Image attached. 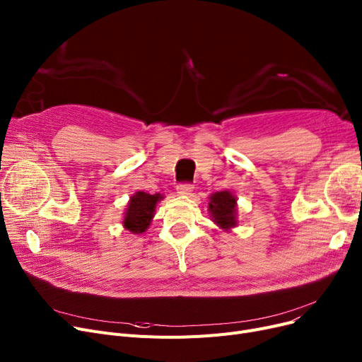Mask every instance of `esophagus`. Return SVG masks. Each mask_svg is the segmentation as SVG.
I'll use <instances>...</instances> for the list:
<instances>
[{"label":"esophagus","instance_id":"34e87169","mask_svg":"<svg viewBox=\"0 0 362 362\" xmlns=\"http://www.w3.org/2000/svg\"><path fill=\"white\" fill-rule=\"evenodd\" d=\"M194 192V186L191 183H182L177 186V194L182 195V197H186V195H191Z\"/></svg>","mask_w":362,"mask_h":362}]
</instances>
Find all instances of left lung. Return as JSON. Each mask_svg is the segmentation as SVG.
I'll return each mask as SVG.
<instances>
[{"label":"left lung","mask_w":362,"mask_h":362,"mask_svg":"<svg viewBox=\"0 0 362 362\" xmlns=\"http://www.w3.org/2000/svg\"><path fill=\"white\" fill-rule=\"evenodd\" d=\"M208 213L223 232H230L238 226V198L230 189H224L208 198Z\"/></svg>","instance_id":"left-lung-1"}]
</instances>
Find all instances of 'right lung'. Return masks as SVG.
<instances>
[{"instance_id": "add662e5", "label": "right lung", "mask_w": 362, "mask_h": 362, "mask_svg": "<svg viewBox=\"0 0 362 362\" xmlns=\"http://www.w3.org/2000/svg\"><path fill=\"white\" fill-rule=\"evenodd\" d=\"M164 195L154 194L149 195L144 191L133 194L127 202V208L123 216V227L133 235H142L156 216V208Z\"/></svg>"}]
</instances>
